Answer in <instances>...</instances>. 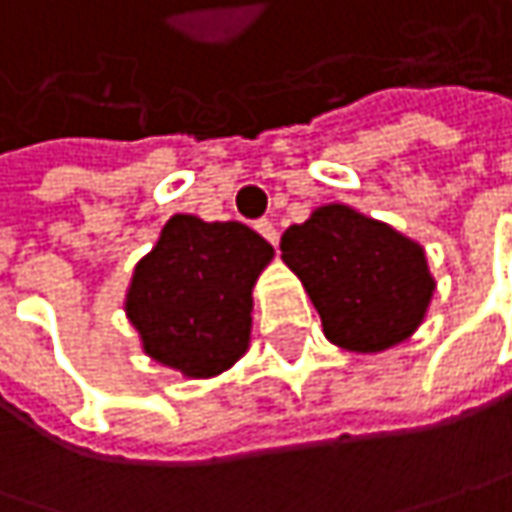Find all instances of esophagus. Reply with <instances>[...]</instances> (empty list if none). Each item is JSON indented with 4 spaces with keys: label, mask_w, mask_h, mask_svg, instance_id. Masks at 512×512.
<instances>
[{
    "label": "esophagus",
    "mask_w": 512,
    "mask_h": 512,
    "mask_svg": "<svg viewBox=\"0 0 512 512\" xmlns=\"http://www.w3.org/2000/svg\"><path fill=\"white\" fill-rule=\"evenodd\" d=\"M255 228L263 234V237H266V240H269V243H272V246L278 243V228H275V223H269V220H257Z\"/></svg>",
    "instance_id": "esophagus-1"
}]
</instances>
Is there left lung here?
<instances>
[{"mask_svg":"<svg viewBox=\"0 0 512 512\" xmlns=\"http://www.w3.org/2000/svg\"><path fill=\"white\" fill-rule=\"evenodd\" d=\"M281 257L313 298L324 336L356 353L403 342L435 292L417 243L345 205L286 228Z\"/></svg>","mask_w":512,"mask_h":512,"instance_id":"obj_1","label":"left lung"}]
</instances>
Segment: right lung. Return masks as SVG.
<instances>
[{"mask_svg": "<svg viewBox=\"0 0 512 512\" xmlns=\"http://www.w3.org/2000/svg\"><path fill=\"white\" fill-rule=\"evenodd\" d=\"M269 260L272 246L243 223L170 217L127 295L144 350L185 376L231 368L249 345L252 286Z\"/></svg>", "mask_w": 512, "mask_h": 512, "instance_id": "right-lung-1", "label": "right lung"}]
</instances>
